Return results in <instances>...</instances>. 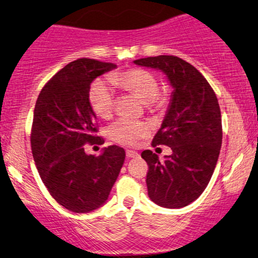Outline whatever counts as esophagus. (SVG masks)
<instances>
[{
    "mask_svg": "<svg viewBox=\"0 0 258 258\" xmlns=\"http://www.w3.org/2000/svg\"><path fill=\"white\" fill-rule=\"evenodd\" d=\"M126 156L128 159H139V154L135 150H126Z\"/></svg>",
    "mask_w": 258,
    "mask_h": 258,
    "instance_id": "obj_1",
    "label": "esophagus"
}]
</instances>
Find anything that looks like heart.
Masks as SVG:
<instances>
[{"instance_id":"obj_1","label":"heart","mask_w":258,"mask_h":258,"mask_svg":"<svg viewBox=\"0 0 258 258\" xmlns=\"http://www.w3.org/2000/svg\"><path fill=\"white\" fill-rule=\"evenodd\" d=\"M109 79L112 85L119 86L147 103L150 110L159 111L166 108L168 97L159 90L158 78L149 70L132 68L125 72L112 73ZM88 102L97 116L109 119L115 108V96L110 85L105 81L94 82L88 93ZM148 133L149 126L147 122L130 119L117 120L108 130L110 139L123 146H133Z\"/></svg>"}]
</instances>
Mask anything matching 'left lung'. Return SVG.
<instances>
[{
  "mask_svg": "<svg viewBox=\"0 0 258 258\" xmlns=\"http://www.w3.org/2000/svg\"><path fill=\"white\" fill-rule=\"evenodd\" d=\"M141 67L161 70L173 87L166 116L153 139V147L167 146L171 155L160 161L144 150L148 195L159 206L179 209L205 190L222 146V119L217 97L207 80L191 64L174 55L135 60Z\"/></svg>",
  "mask_w": 258,
  "mask_h": 258,
  "instance_id": "obj_1",
  "label": "left lung"
}]
</instances>
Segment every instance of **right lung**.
<instances>
[{
	"mask_svg": "<svg viewBox=\"0 0 258 258\" xmlns=\"http://www.w3.org/2000/svg\"><path fill=\"white\" fill-rule=\"evenodd\" d=\"M115 68L96 59L74 60L43 86L35 105L30 142L37 171L55 201L76 214L108 200L125 161L117 146L99 156L85 153V144L104 143L88 102L91 84Z\"/></svg>",
	"mask_w": 258,
	"mask_h": 258,
	"instance_id": "add662e5",
	"label": "right lung"
}]
</instances>
